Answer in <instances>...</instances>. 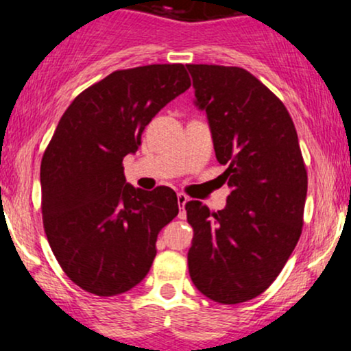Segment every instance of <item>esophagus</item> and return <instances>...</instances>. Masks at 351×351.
Masks as SVG:
<instances>
[{
  "label": "esophagus",
  "instance_id": "1",
  "mask_svg": "<svg viewBox=\"0 0 351 351\" xmlns=\"http://www.w3.org/2000/svg\"><path fill=\"white\" fill-rule=\"evenodd\" d=\"M176 198H178V208H180L178 217H180V219H184V217H186V211H184V206H186L189 198L186 195H183V193H178V195H176Z\"/></svg>",
  "mask_w": 351,
  "mask_h": 351
}]
</instances>
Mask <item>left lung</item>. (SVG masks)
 I'll use <instances>...</instances> for the list:
<instances>
[{"instance_id": "obj_1", "label": "left lung", "mask_w": 351, "mask_h": 351, "mask_svg": "<svg viewBox=\"0 0 351 351\" xmlns=\"http://www.w3.org/2000/svg\"><path fill=\"white\" fill-rule=\"evenodd\" d=\"M186 67L231 189L217 213L186 203L189 277L208 299L241 304L276 280L299 243L307 171L287 108L261 80L241 67Z\"/></svg>"}]
</instances>
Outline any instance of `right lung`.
<instances>
[{
	"label": "right lung",
	"mask_w": 351,
	"mask_h": 351,
	"mask_svg": "<svg viewBox=\"0 0 351 351\" xmlns=\"http://www.w3.org/2000/svg\"><path fill=\"white\" fill-rule=\"evenodd\" d=\"M189 86L183 64L115 71L60 117L41 162L43 223L62 271L84 291L119 295L150 271L178 198L168 186H132L122 162L138 150L153 117Z\"/></svg>",
	"instance_id": "right-lung-1"
}]
</instances>
